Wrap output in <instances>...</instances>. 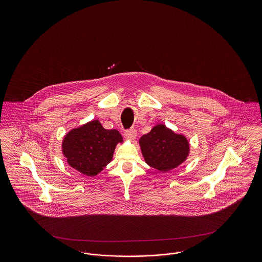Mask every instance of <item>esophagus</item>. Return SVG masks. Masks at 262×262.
Here are the masks:
<instances>
[{"instance_id":"34e87169","label":"esophagus","mask_w":262,"mask_h":262,"mask_svg":"<svg viewBox=\"0 0 262 262\" xmlns=\"http://www.w3.org/2000/svg\"><path fill=\"white\" fill-rule=\"evenodd\" d=\"M137 137V129L135 128H130V129H127L125 132V137L126 139H129V140H134Z\"/></svg>"}]
</instances>
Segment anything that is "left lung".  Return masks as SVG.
<instances>
[{
  "label": "left lung",
  "instance_id": "1",
  "mask_svg": "<svg viewBox=\"0 0 262 262\" xmlns=\"http://www.w3.org/2000/svg\"><path fill=\"white\" fill-rule=\"evenodd\" d=\"M145 162L161 172H168L186 161L189 153L187 138L164 125H155L139 139Z\"/></svg>",
  "mask_w": 262,
  "mask_h": 262
}]
</instances>
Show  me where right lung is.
I'll use <instances>...</instances> for the list:
<instances>
[{"label":"right lung","instance_id":"1","mask_svg":"<svg viewBox=\"0 0 262 262\" xmlns=\"http://www.w3.org/2000/svg\"><path fill=\"white\" fill-rule=\"evenodd\" d=\"M119 142H123V137L117 129H105L95 120L67 134L62 140V154L71 167L93 177L111 162Z\"/></svg>","mask_w":262,"mask_h":262}]
</instances>
